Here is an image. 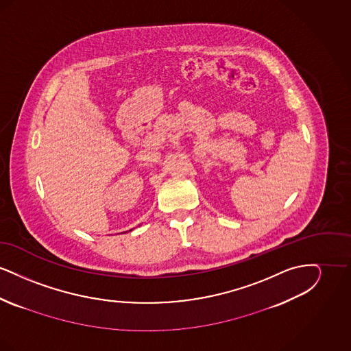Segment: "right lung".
I'll return each instance as SVG.
<instances>
[{"instance_id": "right-lung-1", "label": "right lung", "mask_w": 351, "mask_h": 351, "mask_svg": "<svg viewBox=\"0 0 351 351\" xmlns=\"http://www.w3.org/2000/svg\"><path fill=\"white\" fill-rule=\"evenodd\" d=\"M130 232H132V230H130Z\"/></svg>"}]
</instances>
